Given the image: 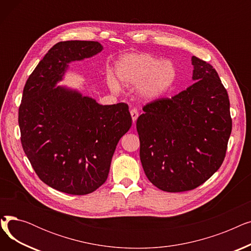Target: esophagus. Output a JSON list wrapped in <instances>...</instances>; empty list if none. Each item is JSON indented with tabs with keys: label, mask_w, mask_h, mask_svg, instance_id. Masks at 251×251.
Returning <instances> with one entry per match:
<instances>
[{
	"label": "esophagus",
	"mask_w": 251,
	"mask_h": 251,
	"mask_svg": "<svg viewBox=\"0 0 251 251\" xmlns=\"http://www.w3.org/2000/svg\"><path fill=\"white\" fill-rule=\"evenodd\" d=\"M130 114H131V117H132L133 123H135V121L137 120V118H138V111H137V109H132V110L130 111Z\"/></svg>",
	"instance_id": "esophagus-1"
}]
</instances>
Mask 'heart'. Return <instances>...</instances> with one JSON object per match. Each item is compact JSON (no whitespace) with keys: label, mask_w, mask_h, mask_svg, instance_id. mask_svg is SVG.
<instances>
[{"label":"heart","mask_w":251,"mask_h":251,"mask_svg":"<svg viewBox=\"0 0 251 251\" xmlns=\"http://www.w3.org/2000/svg\"><path fill=\"white\" fill-rule=\"evenodd\" d=\"M116 75L125 85H139V95L146 100L164 96L175 83L177 72L174 64L161 61L148 54H131L123 56L116 64ZM110 86L119 88L114 78H110Z\"/></svg>","instance_id":"heart-1"}]
</instances>
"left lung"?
<instances>
[{
    "label": "left lung",
    "mask_w": 251,
    "mask_h": 251,
    "mask_svg": "<svg viewBox=\"0 0 251 251\" xmlns=\"http://www.w3.org/2000/svg\"><path fill=\"white\" fill-rule=\"evenodd\" d=\"M192 85L143 107L136 128L148 179L167 192L192 190L224 162L232 131L228 92L212 65L196 57Z\"/></svg>",
    "instance_id": "1"
}]
</instances>
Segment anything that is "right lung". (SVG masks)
<instances>
[{
  "instance_id": "1",
  "label": "right lung",
  "mask_w": 251,
  "mask_h": 251,
  "mask_svg": "<svg viewBox=\"0 0 251 251\" xmlns=\"http://www.w3.org/2000/svg\"><path fill=\"white\" fill-rule=\"evenodd\" d=\"M101 50L98 42H60L23 89L18 113L23 151L39 179L64 193L84 195L102 185L117 144L132 124L127 103L102 105L57 86L70 62Z\"/></svg>"
}]
</instances>
